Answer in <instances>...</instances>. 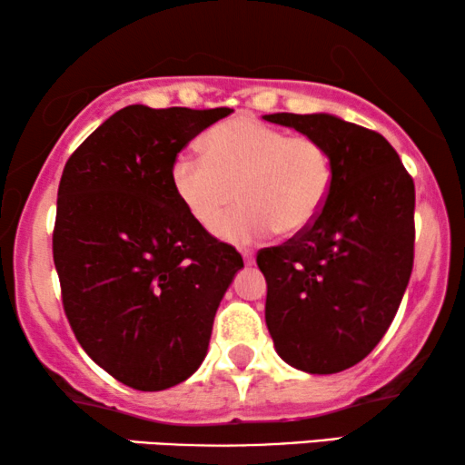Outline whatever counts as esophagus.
Listing matches in <instances>:
<instances>
[{"mask_svg": "<svg viewBox=\"0 0 465 465\" xmlns=\"http://www.w3.org/2000/svg\"><path fill=\"white\" fill-rule=\"evenodd\" d=\"M242 259L246 265H254V252L252 251H242Z\"/></svg>", "mask_w": 465, "mask_h": 465, "instance_id": "34e87169", "label": "esophagus"}]
</instances>
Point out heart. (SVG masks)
<instances>
[{
	"mask_svg": "<svg viewBox=\"0 0 465 465\" xmlns=\"http://www.w3.org/2000/svg\"><path fill=\"white\" fill-rule=\"evenodd\" d=\"M170 185L202 227H213L242 197L245 204L218 220L214 233L227 242H251L276 230L295 235L313 225L329 202L332 164L313 136H289L251 115H235L208 130L204 155H176Z\"/></svg>",
	"mask_w": 465,
	"mask_h": 465,
	"instance_id": "1",
	"label": "heart"
}]
</instances>
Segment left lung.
I'll list each match as a JSON object with an SVG mask.
<instances>
[{"label": "left lung", "mask_w": 465, "mask_h": 465, "mask_svg": "<svg viewBox=\"0 0 465 465\" xmlns=\"http://www.w3.org/2000/svg\"><path fill=\"white\" fill-rule=\"evenodd\" d=\"M263 120L313 136L331 155L332 187L320 217L257 254L278 356L331 375L369 356L396 316L413 272L415 185L375 130L331 114Z\"/></svg>", "instance_id": "1"}]
</instances>
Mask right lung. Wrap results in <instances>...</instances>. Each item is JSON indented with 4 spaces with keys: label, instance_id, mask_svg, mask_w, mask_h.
I'll list each match as a JSON object with an SVG mask.
<instances>
[{
    "label": "right lung",
    "instance_id": "right-lung-1",
    "mask_svg": "<svg viewBox=\"0 0 465 465\" xmlns=\"http://www.w3.org/2000/svg\"><path fill=\"white\" fill-rule=\"evenodd\" d=\"M230 114L128 104L64 164L52 235L63 307L84 351L128 388L160 391L200 369L244 267L170 185L181 149Z\"/></svg>",
    "mask_w": 465,
    "mask_h": 465
}]
</instances>
